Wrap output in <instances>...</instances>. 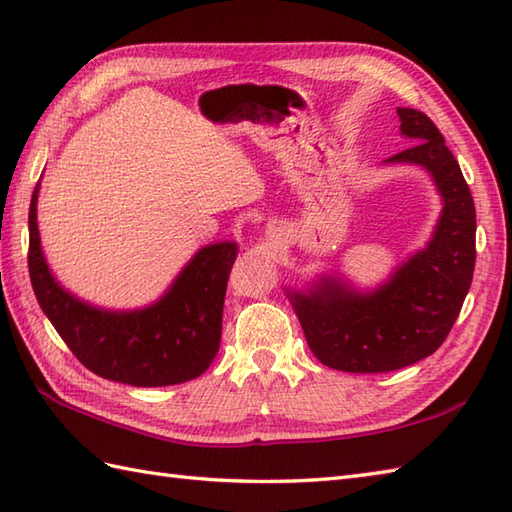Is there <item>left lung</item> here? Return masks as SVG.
Listing matches in <instances>:
<instances>
[{"label":"left lung","mask_w":512,"mask_h":512,"mask_svg":"<svg viewBox=\"0 0 512 512\" xmlns=\"http://www.w3.org/2000/svg\"><path fill=\"white\" fill-rule=\"evenodd\" d=\"M409 149L383 165H413L431 176L442 211L429 242L394 266L374 288L341 273L286 288L312 354L352 374L391 372L422 361L447 339L471 288L475 268V204L458 160L438 127L411 107H398Z\"/></svg>","instance_id":"1"}]
</instances>
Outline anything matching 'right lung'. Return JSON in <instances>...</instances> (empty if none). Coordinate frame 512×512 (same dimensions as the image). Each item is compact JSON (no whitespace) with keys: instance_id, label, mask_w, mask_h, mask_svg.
I'll return each mask as SVG.
<instances>
[{"instance_id":"obj_1","label":"right lung","mask_w":512,"mask_h":512,"mask_svg":"<svg viewBox=\"0 0 512 512\" xmlns=\"http://www.w3.org/2000/svg\"><path fill=\"white\" fill-rule=\"evenodd\" d=\"M35 193L28 213V270L43 314L72 354L101 378L132 387L180 385L204 374L220 350L222 310L237 242L198 248L149 306L103 308L76 297L54 277L41 248Z\"/></svg>"}]
</instances>
